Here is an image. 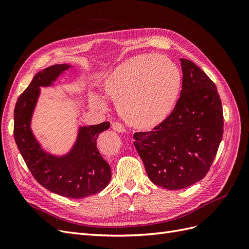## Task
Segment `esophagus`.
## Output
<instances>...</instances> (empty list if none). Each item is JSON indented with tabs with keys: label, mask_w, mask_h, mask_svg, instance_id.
<instances>
[{
	"label": "esophagus",
	"mask_w": 249,
	"mask_h": 249,
	"mask_svg": "<svg viewBox=\"0 0 249 249\" xmlns=\"http://www.w3.org/2000/svg\"><path fill=\"white\" fill-rule=\"evenodd\" d=\"M112 129L114 130V131H117V132H124L125 131V129H124V126L120 124V123H118V122H114V123H112Z\"/></svg>",
	"instance_id": "esophagus-1"
}]
</instances>
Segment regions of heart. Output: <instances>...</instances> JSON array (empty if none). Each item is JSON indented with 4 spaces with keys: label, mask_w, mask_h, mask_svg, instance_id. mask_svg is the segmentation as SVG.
<instances>
[{
    "label": "heart",
    "mask_w": 249,
    "mask_h": 249,
    "mask_svg": "<svg viewBox=\"0 0 249 249\" xmlns=\"http://www.w3.org/2000/svg\"><path fill=\"white\" fill-rule=\"evenodd\" d=\"M182 74L168 57L144 55L131 58L109 71L102 89L117 103L127 124L148 129L162 123L175 108L178 99ZM90 101L103 107L100 96Z\"/></svg>",
    "instance_id": "1"
}]
</instances>
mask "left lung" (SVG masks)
I'll return each instance as SVG.
<instances>
[{
  "label": "left lung",
  "mask_w": 249,
  "mask_h": 249,
  "mask_svg": "<svg viewBox=\"0 0 249 249\" xmlns=\"http://www.w3.org/2000/svg\"><path fill=\"white\" fill-rule=\"evenodd\" d=\"M182 90L175 108L150 132L133 135L149 179L169 190L206 177L223 135V111L214 82L188 59H180Z\"/></svg>",
  "instance_id": "left-lung-1"
}]
</instances>
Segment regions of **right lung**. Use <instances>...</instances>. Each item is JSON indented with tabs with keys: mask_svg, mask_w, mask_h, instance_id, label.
I'll return each instance as SVG.
<instances>
[{
	"mask_svg": "<svg viewBox=\"0 0 249 249\" xmlns=\"http://www.w3.org/2000/svg\"><path fill=\"white\" fill-rule=\"evenodd\" d=\"M70 65L57 64L36 73L14 108V139L34 178L42 187L70 198H82L102 191L111 179V169L96 147L99 134L110 123L83 126L71 152L58 158L44 153L30 129L40 86H49Z\"/></svg>",
	"mask_w": 249,
	"mask_h": 249,
	"instance_id": "1",
	"label": "right lung"
}]
</instances>
